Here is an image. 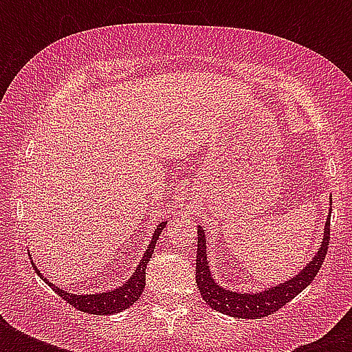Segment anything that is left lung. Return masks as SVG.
Returning <instances> with one entry per match:
<instances>
[{
	"instance_id": "left-lung-1",
	"label": "left lung",
	"mask_w": 352,
	"mask_h": 352,
	"mask_svg": "<svg viewBox=\"0 0 352 352\" xmlns=\"http://www.w3.org/2000/svg\"><path fill=\"white\" fill-rule=\"evenodd\" d=\"M333 203V199H331ZM329 226H331V215L323 226V237L320 241L318 252L311 257V261L301 268L300 272L289 279H283L281 283H274L270 287L257 292H241L221 287L212 276L208 254H206V232L201 225L197 226V268H195V279L197 289L203 296V300L208 303L214 311L228 314L232 318H243V320H257L268 314H274L281 307L287 305L290 300H294L301 290H305L316 278V274L322 268L329 248Z\"/></svg>"
}]
</instances>
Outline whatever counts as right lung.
Wrapping results in <instances>:
<instances>
[{"instance_id":"right-lung-1","label":"right lung","mask_w":352,"mask_h":352,"mask_svg":"<svg viewBox=\"0 0 352 352\" xmlns=\"http://www.w3.org/2000/svg\"><path fill=\"white\" fill-rule=\"evenodd\" d=\"M166 225H168V221L159 223V226H157V230L151 235V241H149L148 248L144 252L142 259H140V263L137 265V268L133 270V274L127 278L126 283H122L117 289L104 290V292H95V294H73V292L60 289L58 285L51 283V281L36 268L34 261H32V265H34V270L38 272V276H40V278L43 279V281H45L62 300H65L67 303L76 307L78 311L89 312V314H98V316L117 314V312L129 309V307L140 298V294H142L144 285H146V265H148V261L151 259V254H153L155 250L157 239H159L160 232L164 230Z\"/></svg>"}]
</instances>
